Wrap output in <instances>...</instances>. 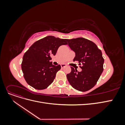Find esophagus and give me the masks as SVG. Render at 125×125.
<instances>
[{"label": "esophagus", "instance_id": "obj_1", "mask_svg": "<svg viewBox=\"0 0 125 125\" xmlns=\"http://www.w3.org/2000/svg\"><path fill=\"white\" fill-rule=\"evenodd\" d=\"M67 65H66V64H61V67L62 68H63V67H66Z\"/></svg>", "mask_w": 125, "mask_h": 125}]
</instances>
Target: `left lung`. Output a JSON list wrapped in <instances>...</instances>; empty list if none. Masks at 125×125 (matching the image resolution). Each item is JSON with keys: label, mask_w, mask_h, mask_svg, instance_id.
Masks as SVG:
<instances>
[{"label": "left lung", "mask_w": 125, "mask_h": 125, "mask_svg": "<svg viewBox=\"0 0 125 125\" xmlns=\"http://www.w3.org/2000/svg\"><path fill=\"white\" fill-rule=\"evenodd\" d=\"M66 41L75 53L73 62L78 61L82 69L79 72L71 67V73L67 74L68 80L75 90L87 91L96 84L103 71L102 52L93 42L83 37Z\"/></svg>", "instance_id": "8db88e82"}]
</instances>
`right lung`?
Returning a JSON list of instances; mask_svg holds the SVG:
<instances>
[{
  "mask_svg": "<svg viewBox=\"0 0 125 125\" xmlns=\"http://www.w3.org/2000/svg\"><path fill=\"white\" fill-rule=\"evenodd\" d=\"M66 39L48 36L32 45L23 57L21 68L26 82L37 90L47 88L61 69L50 62L51 56L55 55L59 47L67 45Z\"/></svg>",
  "mask_w": 125,
  "mask_h": 125,
  "instance_id": "1",
  "label": "right lung"
}]
</instances>
